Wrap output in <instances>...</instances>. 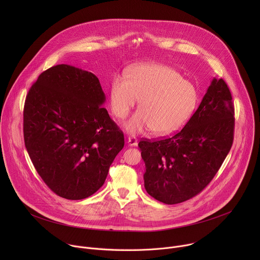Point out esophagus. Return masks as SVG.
<instances>
[{"label": "esophagus", "instance_id": "1", "mask_svg": "<svg viewBox=\"0 0 260 260\" xmlns=\"http://www.w3.org/2000/svg\"><path fill=\"white\" fill-rule=\"evenodd\" d=\"M127 144L128 146H137L138 145V140L136 137H128L127 138Z\"/></svg>", "mask_w": 260, "mask_h": 260}]
</instances>
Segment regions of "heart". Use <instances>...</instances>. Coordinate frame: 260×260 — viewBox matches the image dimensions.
I'll use <instances>...</instances> for the list:
<instances>
[{
	"instance_id": "obj_1",
	"label": "heart",
	"mask_w": 260,
	"mask_h": 260,
	"mask_svg": "<svg viewBox=\"0 0 260 260\" xmlns=\"http://www.w3.org/2000/svg\"><path fill=\"white\" fill-rule=\"evenodd\" d=\"M141 99L139 110L124 124L132 134L151 128L166 136L188 121L198 104L192 83L183 80L171 67L141 63L127 72V77L115 76L111 83V106L117 118H124Z\"/></svg>"
}]
</instances>
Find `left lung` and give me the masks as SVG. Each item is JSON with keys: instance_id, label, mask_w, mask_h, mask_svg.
Segmentation results:
<instances>
[{"instance_id": "1", "label": "left lung", "mask_w": 260, "mask_h": 260, "mask_svg": "<svg viewBox=\"0 0 260 260\" xmlns=\"http://www.w3.org/2000/svg\"><path fill=\"white\" fill-rule=\"evenodd\" d=\"M232 93L223 79L213 78L198 110L176 135L143 140L144 186L155 200L175 205L200 193L229 154L235 128Z\"/></svg>"}]
</instances>
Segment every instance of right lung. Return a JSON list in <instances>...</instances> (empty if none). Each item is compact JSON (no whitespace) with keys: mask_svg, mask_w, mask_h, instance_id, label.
Listing matches in <instances>:
<instances>
[{"mask_svg":"<svg viewBox=\"0 0 260 260\" xmlns=\"http://www.w3.org/2000/svg\"><path fill=\"white\" fill-rule=\"evenodd\" d=\"M106 95L91 72L57 64L28 90L23 137L47 186L67 200H83L105 183L124 146L123 133L102 107Z\"/></svg>","mask_w":260,"mask_h":260,"instance_id":"obj_1","label":"right lung"}]
</instances>
